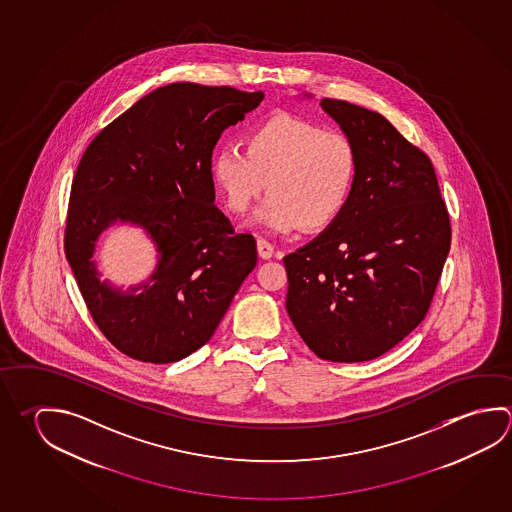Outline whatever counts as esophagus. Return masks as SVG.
Returning <instances> with one entry per match:
<instances>
[{
    "mask_svg": "<svg viewBox=\"0 0 512 512\" xmlns=\"http://www.w3.org/2000/svg\"><path fill=\"white\" fill-rule=\"evenodd\" d=\"M257 252H259L260 259L268 260L273 257L275 248H273V244H269L266 239H257Z\"/></svg>",
    "mask_w": 512,
    "mask_h": 512,
    "instance_id": "obj_1",
    "label": "esophagus"
}]
</instances>
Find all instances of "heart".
<instances>
[{
	"instance_id": "1",
	"label": "heart",
	"mask_w": 512,
	"mask_h": 512,
	"mask_svg": "<svg viewBox=\"0 0 512 512\" xmlns=\"http://www.w3.org/2000/svg\"><path fill=\"white\" fill-rule=\"evenodd\" d=\"M356 171V149L347 136L291 113L262 120L244 147L225 145L210 162L212 180L235 216L268 189L255 223L275 234L331 226L349 203Z\"/></svg>"
}]
</instances>
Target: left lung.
Masks as SVG:
<instances>
[{"mask_svg": "<svg viewBox=\"0 0 512 512\" xmlns=\"http://www.w3.org/2000/svg\"><path fill=\"white\" fill-rule=\"evenodd\" d=\"M358 158L341 216L284 257L286 309L318 358H379L424 320L451 246L433 163L383 115L322 99Z\"/></svg>", "mask_w": 512, "mask_h": 512, "instance_id": "obj_1", "label": "left lung"}]
</instances>
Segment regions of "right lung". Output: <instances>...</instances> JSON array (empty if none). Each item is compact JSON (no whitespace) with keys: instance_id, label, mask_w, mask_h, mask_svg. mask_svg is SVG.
I'll return each mask as SVG.
<instances>
[{"instance_id":"1","label":"right lung","mask_w":512,"mask_h":512,"mask_svg":"<svg viewBox=\"0 0 512 512\" xmlns=\"http://www.w3.org/2000/svg\"><path fill=\"white\" fill-rule=\"evenodd\" d=\"M264 99L230 86L174 82L145 95L93 138L75 172L64 253L102 334L122 354L172 363L203 347L257 264L253 235L235 234L214 205L212 151ZM142 225L161 253L144 285L99 280V234Z\"/></svg>"}]
</instances>
